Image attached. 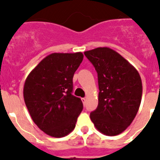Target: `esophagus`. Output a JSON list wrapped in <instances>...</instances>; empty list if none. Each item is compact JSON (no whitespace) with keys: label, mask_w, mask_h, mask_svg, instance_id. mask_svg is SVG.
<instances>
[{"label":"esophagus","mask_w":160,"mask_h":160,"mask_svg":"<svg viewBox=\"0 0 160 160\" xmlns=\"http://www.w3.org/2000/svg\"><path fill=\"white\" fill-rule=\"evenodd\" d=\"M82 101L83 105H85V104H86V101H87V99H86V98H82Z\"/></svg>","instance_id":"esophagus-1"}]
</instances>
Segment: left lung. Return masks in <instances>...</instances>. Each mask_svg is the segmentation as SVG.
<instances>
[{
	"mask_svg": "<svg viewBox=\"0 0 160 160\" xmlns=\"http://www.w3.org/2000/svg\"><path fill=\"white\" fill-rule=\"evenodd\" d=\"M98 74V106L90 114L96 128L106 136L122 133L132 122L142 96L138 71L109 47L84 52Z\"/></svg>",
	"mask_w": 160,
	"mask_h": 160,
	"instance_id": "8db88e82",
	"label": "left lung"
}]
</instances>
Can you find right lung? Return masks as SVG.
Here are the masks:
<instances>
[{
    "label": "right lung",
    "mask_w": 160,
    "mask_h": 160,
    "mask_svg": "<svg viewBox=\"0 0 160 160\" xmlns=\"http://www.w3.org/2000/svg\"><path fill=\"white\" fill-rule=\"evenodd\" d=\"M83 59L82 52L52 53L30 72L23 99L32 119L46 134L67 136L82 110L81 99L72 96V78Z\"/></svg>",
    "instance_id": "1"
}]
</instances>
